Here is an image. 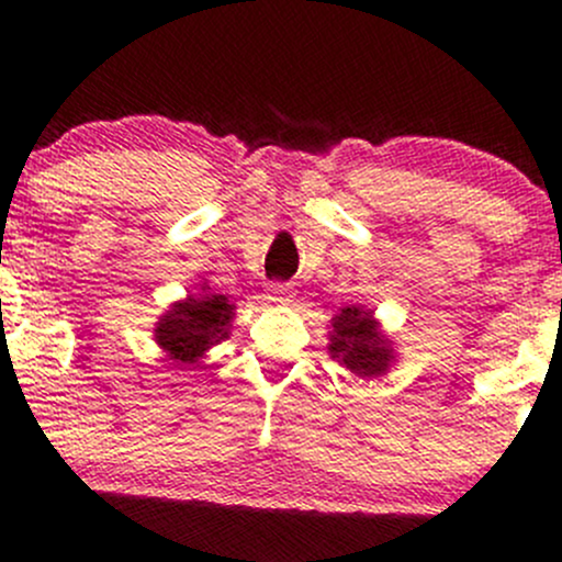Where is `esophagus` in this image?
Masks as SVG:
<instances>
[{"mask_svg":"<svg viewBox=\"0 0 562 562\" xmlns=\"http://www.w3.org/2000/svg\"><path fill=\"white\" fill-rule=\"evenodd\" d=\"M292 286L289 283H270L268 289V300H273V303H289L292 300Z\"/></svg>","mask_w":562,"mask_h":562,"instance_id":"1","label":"esophagus"}]
</instances>
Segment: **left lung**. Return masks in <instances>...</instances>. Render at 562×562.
<instances>
[{"label":"left lung","instance_id":"obj_1","mask_svg":"<svg viewBox=\"0 0 562 562\" xmlns=\"http://www.w3.org/2000/svg\"><path fill=\"white\" fill-rule=\"evenodd\" d=\"M329 353L359 378L385 375L394 361V348H391L389 337L378 329L372 311H367L364 305L342 307L331 318Z\"/></svg>","mask_w":562,"mask_h":562}]
</instances>
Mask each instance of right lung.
Returning a JSON list of instances; mask_svg holds the SVG:
<instances>
[{
    "instance_id": "obj_1",
    "label": "right lung",
    "mask_w": 562,
    "mask_h": 562,
    "mask_svg": "<svg viewBox=\"0 0 562 562\" xmlns=\"http://www.w3.org/2000/svg\"><path fill=\"white\" fill-rule=\"evenodd\" d=\"M235 305L225 294H190L171 305L155 327V342L171 361L182 367H195L203 353L231 335Z\"/></svg>"
}]
</instances>
